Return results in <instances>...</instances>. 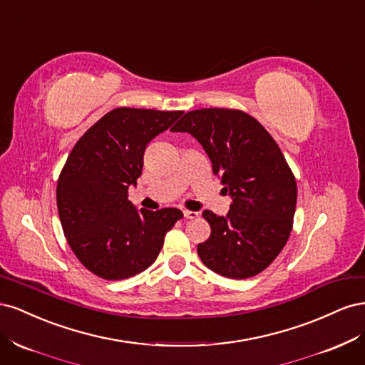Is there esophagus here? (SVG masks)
I'll use <instances>...</instances> for the list:
<instances>
[{
	"label": "esophagus",
	"mask_w": 365,
	"mask_h": 365,
	"mask_svg": "<svg viewBox=\"0 0 365 365\" xmlns=\"http://www.w3.org/2000/svg\"><path fill=\"white\" fill-rule=\"evenodd\" d=\"M184 217L185 219H196L197 213L196 212H190V210H184Z\"/></svg>",
	"instance_id": "1"
}]
</instances>
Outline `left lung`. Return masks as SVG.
<instances>
[{
  "label": "left lung",
  "instance_id": "8db88e82",
  "mask_svg": "<svg viewBox=\"0 0 365 365\" xmlns=\"http://www.w3.org/2000/svg\"><path fill=\"white\" fill-rule=\"evenodd\" d=\"M172 130L189 132L201 143L233 200L227 216L202 212L212 228L197 245L202 263L228 279L254 277L279 256L292 231L297 182L280 148L239 109H195Z\"/></svg>",
  "mask_w": 365,
  "mask_h": 365
}]
</instances>
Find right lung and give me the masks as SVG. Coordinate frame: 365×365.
Wrapping results in <instances>:
<instances>
[{"mask_svg": "<svg viewBox=\"0 0 365 365\" xmlns=\"http://www.w3.org/2000/svg\"><path fill=\"white\" fill-rule=\"evenodd\" d=\"M182 111L115 108L76 143L58 180L63 235L83 267L105 280H123L157 260L164 236L182 217L178 208L157 212L128 200L143 169L148 143Z\"/></svg>", "mask_w": 365, "mask_h": 365, "instance_id": "1", "label": "right lung"}]
</instances>
